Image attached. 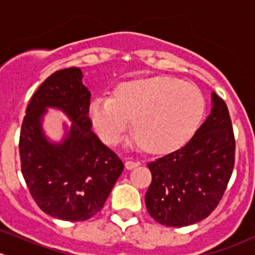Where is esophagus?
I'll return each mask as SVG.
<instances>
[{
  "mask_svg": "<svg viewBox=\"0 0 255 255\" xmlns=\"http://www.w3.org/2000/svg\"><path fill=\"white\" fill-rule=\"evenodd\" d=\"M125 166H126V168H127V170H132V168L139 166V162H134V161H127V162L125 163Z\"/></svg>",
  "mask_w": 255,
  "mask_h": 255,
  "instance_id": "obj_1",
  "label": "esophagus"
}]
</instances>
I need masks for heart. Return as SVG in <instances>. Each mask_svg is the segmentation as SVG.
Wrapping results in <instances>:
<instances>
[{"mask_svg":"<svg viewBox=\"0 0 255 255\" xmlns=\"http://www.w3.org/2000/svg\"><path fill=\"white\" fill-rule=\"evenodd\" d=\"M205 114V99L194 84L172 77H151L121 83L109 98L97 97L88 118L109 146L122 139L127 120L143 151L168 153L196 132Z\"/></svg>","mask_w":255,"mask_h":255,"instance_id":"obj_1","label":"heart"}]
</instances>
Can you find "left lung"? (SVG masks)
Returning <instances> with one entry per match:
<instances>
[{
  "instance_id": "8db88e82",
  "label": "left lung",
  "mask_w": 255,
  "mask_h": 255,
  "mask_svg": "<svg viewBox=\"0 0 255 255\" xmlns=\"http://www.w3.org/2000/svg\"><path fill=\"white\" fill-rule=\"evenodd\" d=\"M211 102V113L184 147L147 165L152 173L144 197L147 211L166 227H187L208 218L232 177V120L225 102L215 93Z\"/></svg>"
}]
</instances>
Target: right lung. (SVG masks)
Wrapping results in <instances>:
<instances>
[{
  "instance_id": "obj_1",
  "label": "right lung",
  "mask_w": 255,
  "mask_h": 255,
  "mask_svg": "<svg viewBox=\"0 0 255 255\" xmlns=\"http://www.w3.org/2000/svg\"><path fill=\"white\" fill-rule=\"evenodd\" d=\"M79 68L51 74L32 95L20 132V158L27 189L52 218L84 221L102 210L125 165L92 132L90 92ZM46 108L63 110L73 122L66 138L50 142L42 130Z\"/></svg>"
}]
</instances>
